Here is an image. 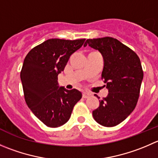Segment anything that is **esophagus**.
Segmentation results:
<instances>
[{
	"label": "esophagus",
	"instance_id": "34e87169",
	"mask_svg": "<svg viewBox=\"0 0 158 158\" xmlns=\"http://www.w3.org/2000/svg\"><path fill=\"white\" fill-rule=\"evenodd\" d=\"M90 96H91V94H90L89 93H88V92H84V93H82V97H83L84 99H87V98L90 97Z\"/></svg>",
	"mask_w": 158,
	"mask_h": 158
}]
</instances>
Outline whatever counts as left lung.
Segmentation results:
<instances>
[{"label": "left lung", "instance_id": "1", "mask_svg": "<svg viewBox=\"0 0 158 158\" xmlns=\"http://www.w3.org/2000/svg\"><path fill=\"white\" fill-rule=\"evenodd\" d=\"M87 45L99 51L103 58L102 78L109 92L93 111V118L103 127L116 126L131 115L137 103L143 77L140 60L116 38L87 39L84 46Z\"/></svg>", "mask_w": 158, "mask_h": 158}]
</instances>
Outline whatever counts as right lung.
<instances>
[{"instance_id":"add662e5","label":"right lung","mask_w":158,"mask_h":158,"mask_svg":"<svg viewBox=\"0 0 158 158\" xmlns=\"http://www.w3.org/2000/svg\"><path fill=\"white\" fill-rule=\"evenodd\" d=\"M85 40L48 39L32 48L24 59L21 72L24 99L34 115L47 127L65 124L82 98L79 90L59 86L58 76Z\"/></svg>"}]
</instances>
